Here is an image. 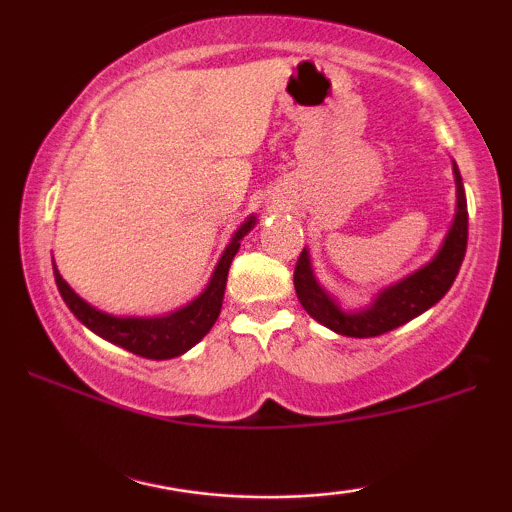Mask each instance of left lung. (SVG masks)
Here are the masks:
<instances>
[{"label": "left lung", "instance_id": "obj_1", "mask_svg": "<svg viewBox=\"0 0 512 512\" xmlns=\"http://www.w3.org/2000/svg\"><path fill=\"white\" fill-rule=\"evenodd\" d=\"M452 175H455V216H452L448 233H445L436 255L416 272L380 289L363 308H346L339 298H334L317 281L313 262H310V250L303 248L296 272H293V286H296V296L305 313L325 325L327 330L344 334V337L366 339L395 330L433 308L450 291L452 281L462 267L464 250H467V197H464L457 163H452Z\"/></svg>", "mask_w": 512, "mask_h": 512}]
</instances>
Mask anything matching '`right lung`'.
I'll return each mask as SVG.
<instances>
[{
	"instance_id": "right-lung-1",
	"label": "right lung",
	"mask_w": 512,
	"mask_h": 512,
	"mask_svg": "<svg viewBox=\"0 0 512 512\" xmlns=\"http://www.w3.org/2000/svg\"><path fill=\"white\" fill-rule=\"evenodd\" d=\"M255 223V214H250L248 219L240 223L238 231L233 233L231 243H228L226 250L221 252L219 262H216L204 291L199 293L197 298H192L190 303H185L182 308L170 310L166 315H113L105 313V310H98L96 305L84 301V298L62 279L60 269L52 262L57 289H60L67 308L76 315V320H79L81 325H86L93 334L103 337L105 342L122 346V349L132 351V354L137 356L154 358V361H166V358L182 356L197 342H202V339L207 337V332L214 327L216 317L221 313L228 269H231L233 257H236V252L240 250V240L248 236L252 228H255Z\"/></svg>"
}]
</instances>
